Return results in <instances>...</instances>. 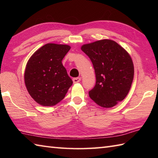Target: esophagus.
<instances>
[{
  "label": "esophagus",
  "instance_id": "esophagus-1",
  "mask_svg": "<svg viewBox=\"0 0 158 158\" xmlns=\"http://www.w3.org/2000/svg\"><path fill=\"white\" fill-rule=\"evenodd\" d=\"M80 81H81V78H80V77H75V78L73 79V81L74 83H79Z\"/></svg>",
  "mask_w": 158,
  "mask_h": 158
}]
</instances>
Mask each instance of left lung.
I'll return each mask as SVG.
<instances>
[{
  "label": "left lung",
  "mask_w": 158,
  "mask_h": 158,
  "mask_svg": "<svg viewBox=\"0 0 158 158\" xmlns=\"http://www.w3.org/2000/svg\"><path fill=\"white\" fill-rule=\"evenodd\" d=\"M81 50L91 60L96 74V85L89 92L90 98L105 108L122 101L134 77L133 62L127 52L109 39L83 45Z\"/></svg>",
  "instance_id": "left-lung-1"
}]
</instances>
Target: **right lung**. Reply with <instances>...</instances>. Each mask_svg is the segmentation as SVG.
I'll return each instance as SVG.
<instances>
[{
	"label": "right lung",
	"mask_w": 158,
	"mask_h": 158,
	"mask_svg": "<svg viewBox=\"0 0 158 158\" xmlns=\"http://www.w3.org/2000/svg\"><path fill=\"white\" fill-rule=\"evenodd\" d=\"M70 49L48 43L35 52L26 64L24 81L30 95L39 105L54 106L64 98L73 84L62 64Z\"/></svg>",
	"instance_id": "add662e5"
}]
</instances>
